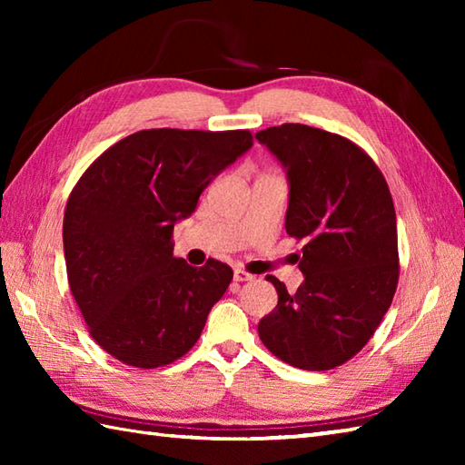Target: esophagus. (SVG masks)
<instances>
[{"mask_svg":"<svg viewBox=\"0 0 465 465\" xmlns=\"http://www.w3.org/2000/svg\"><path fill=\"white\" fill-rule=\"evenodd\" d=\"M233 280L240 282V283H243V282H253L255 275H252V273H248V272H243V270H235V272H233Z\"/></svg>","mask_w":465,"mask_h":465,"instance_id":"obj_1","label":"esophagus"}]
</instances>
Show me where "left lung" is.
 Returning a JSON list of instances; mask_svg holds the SVG:
<instances>
[{"instance_id":"8db88e82","label":"left lung","mask_w":465,"mask_h":465,"mask_svg":"<svg viewBox=\"0 0 465 465\" xmlns=\"http://www.w3.org/2000/svg\"><path fill=\"white\" fill-rule=\"evenodd\" d=\"M290 183L285 232L302 240L295 293L268 275L278 305L258 325L273 355L323 371L351 360L390 310L400 278L396 210L385 177L353 142L303 124L255 134Z\"/></svg>"}]
</instances>
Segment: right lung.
<instances>
[{
    "label": "right lung",
    "mask_w": 465,
    "mask_h": 465,
    "mask_svg": "<svg viewBox=\"0 0 465 465\" xmlns=\"http://www.w3.org/2000/svg\"><path fill=\"white\" fill-rule=\"evenodd\" d=\"M252 145L248 130H142L105 150L69 193V290L92 338L115 360L153 370L200 340L233 272L217 260L193 268L175 258L173 225Z\"/></svg>",
    "instance_id": "1"
}]
</instances>
